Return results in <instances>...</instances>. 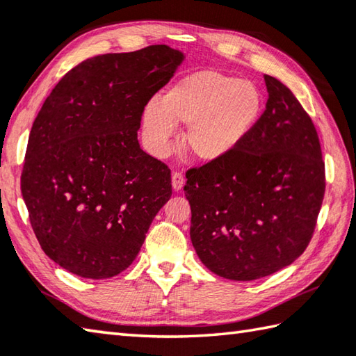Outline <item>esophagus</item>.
Listing matches in <instances>:
<instances>
[{"label":"esophagus","instance_id":"1","mask_svg":"<svg viewBox=\"0 0 356 356\" xmlns=\"http://www.w3.org/2000/svg\"><path fill=\"white\" fill-rule=\"evenodd\" d=\"M172 188H174V191H180L184 188V184H185V176L182 172H179V171H176V172H172Z\"/></svg>","mask_w":356,"mask_h":356}]
</instances>
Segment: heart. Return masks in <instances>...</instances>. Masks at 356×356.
Instances as JSON below:
<instances>
[{"label":"heart","mask_w":356,"mask_h":356,"mask_svg":"<svg viewBox=\"0 0 356 356\" xmlns=\"http://www.w3.org/2000/svg\"><path fill=\"white\" fill-rule=\"evenodd\" d=\"M262 95L253 83L214 69H200L179 80L143 111L146 140L157 154L168 152L176 124H188L184 145L202 162L232 154L256 127Z\"/></svg>","instance_id":"obj_1"}]
</instances>
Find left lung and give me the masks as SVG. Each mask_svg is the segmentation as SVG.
Segmentation results:
<instances>
[{
    "mask_svg": "<svg viewBox=\"0 0 356 356\" xmlns=\"http://www.w3.org/2000/svg\"><path fill=\"white\" fill-rule=\"evenodd\" d=\"M264 80L266 111L239 148L186 171L193 247L207 268L233 281L273 275L301 256L325 191L310 115L280 80Z\"/></svg>",
    "mask_w": 356,
    "mask_h": 356,
    "instance_id": "obj_1",
    "label": "left lung"
}]
</instances>
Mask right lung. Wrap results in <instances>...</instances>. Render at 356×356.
<instances>
[{"mask_svg": "<svg viewBox=\"0 0 356 356\" xmlns=\"http://www.w3.org/2000/svg\"><path fill=\"white\" fill-rule=\"evenodd\" d=\"M182 58L165 44L88 58L35 118L21 193L43 252L71 273L127 270L171 197V170L140 148L137 129Z\"/></svg>", "mask_w": 356, "mask_h": 356, "instance_id": "1", "label": "right lung"}]
</instances>
